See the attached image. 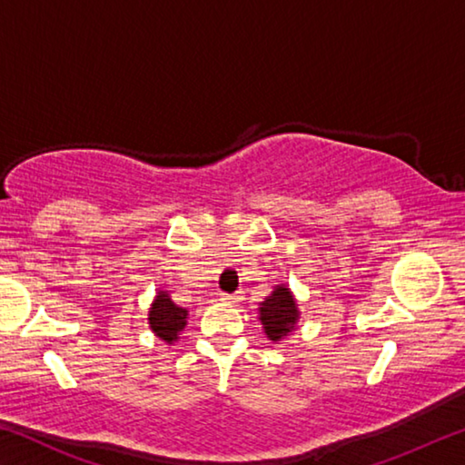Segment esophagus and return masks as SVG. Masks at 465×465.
Listing matches in <instances>:
<instances>
[{
    "label": "esophagus",
    "instance_id": "34e87169",
    "mask_svg": "<svg viewBox=\"0 0 465 465\" xmlns=\"http://www.w3.org/2000/svg\"><path fill=\"white\" fill-rule=\"evenodd\" d=\"M240 299L242 297L238 293H222V302H225V303H238Z\"/></svg>",
    "mask_w": 465,
    "mask_h": 465
}]
</instances>
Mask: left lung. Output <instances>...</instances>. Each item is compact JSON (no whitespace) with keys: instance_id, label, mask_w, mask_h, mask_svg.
I'll return each mask as SVG.
<instances>
[{"instance_id":"1","label":"left lung","mask_w":465,"mask_h":465,"mask_svg":"<svg viewBox=\"0 0 465 465\" xmlns=\"http://www.w3.org/2000/svg\"><path fill=\"white\" fill-rule=\"evenodd\" d=\"M258 313H261L258 320L262 322L264 334L269 336V341L272 342H279L293 332L299 320L295 297L285 285L274 287L272 293L261 303Z\"/></svg>"}]
</instances>
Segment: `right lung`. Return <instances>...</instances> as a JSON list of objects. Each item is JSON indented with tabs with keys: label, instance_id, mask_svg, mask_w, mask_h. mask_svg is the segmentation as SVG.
Segmentation results:
<instances>
[{
	"label": "right lung",
	"instance_id": "obj_1",
	"mask_svg": "<svg viewBox=\"0 0 465 465\" xmlns=\"http://www.w3.org/2000/svg\"><path fill=\"white\" fill-rule=\"evenodd\" d=\"M188 312L172 302L166 291H157L152 308H149V328L153 330L155 336L172 344L178 341V334L186 326Z\"/></svg>",
	"mask_w": 465,
	"mask_h": 465
}]
</instances>
